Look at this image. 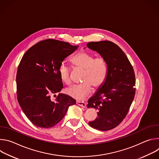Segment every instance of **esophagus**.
I'll use <instances>...</instances> for the list:
<instances>
[{"label": "esophagus", "instance_id": "esophagus-1", "mask_svg": "<svg viewBox=\"0 0 159 159\" xmlns=\"http://www.w3.org/2000/svg\"><path fill=\"white\" fill-rule=\"evenodd\" d=\"M77 104H78L80 106H82L83 107H85L86 106V104L84 102H82V101H77Z\"/></svg>", "mask_w": 159, "mask_h": 159}]
</instances>
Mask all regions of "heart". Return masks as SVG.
I'll return each mask as SVG.
<instances>
[{"instance_id":"obj_1","label":"heart","mask_w":159,"mask_h":159,"mask_svg":"<svg viewBox=\"0 0 159 159\" xmlns=\"http://www.w3.org/2000/svg\"><path fill=\"white\" fill-rule=\"evenodd\" d=\"M74 69L84 70L80 84L74 85L66 89V92L70 97L82 100L91 93L93 87L95 89L100 88L105 82L107 75V66L105 59L96 57L93 53L80 51L70 59ZM61 80L66 84L71 83L70 70L62 63L58 69Z\"/></svg>"}]
</instances>
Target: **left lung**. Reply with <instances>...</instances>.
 I'll return each mask as SVG.
<instances>
[{
    "instance_id": "8db88e82",
    "label": "left lung",
    "mask_w": 159,
    "mask_h": 159,
    "mask_svg": "<svg viewBox=\"0 0 159 159\" xmlns=\"http://www.w3.org/2000/svg\"><path fill=\"white\" fill-rule=\"evenodd\" d=\"M87 47L97 52L106 61L107 75L104 84L88 100L87 107L98 110L97 118L89 121L100 131L111 129L126 117L135 94V75L126 55L110 41L90 42Z\"/></svg>"
}]
</instances>
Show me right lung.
Returning a JSON list of instances; mask_svg holds the SVG:
<instances>
[{
    "label": "right lung",
    "instance_id": "add662e5",
    "mask_svg": "<svg viewBox=\"0 0 159 159\" xmlns=\"http://www.w3.org/2000/svg\"><path fill=\"white\" fill-rule=\"evenodd\" d=\"M78 47L48 39L33 45L22 57L16 75L17 100L25 115L36 126H54L63 118L69 107L76 103L66 94L59 93L55 100L51 96L63 89L60 65Z\"/></svg>",
    "mask_w": 159,
    "mask_h": 159
}]
</instances>
